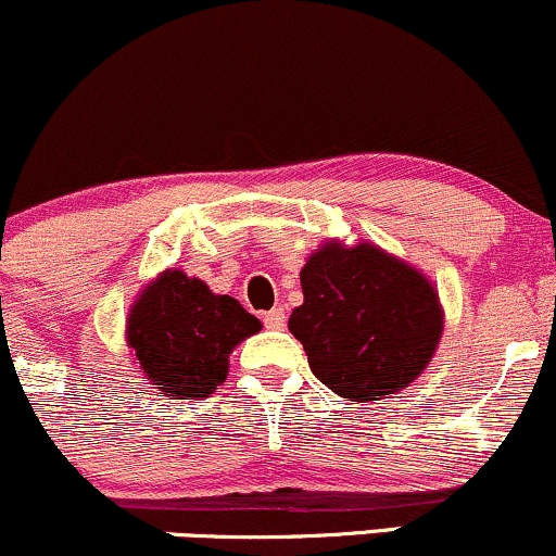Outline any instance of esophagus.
Wrapping results in <instances>:
<instances>
[{"label":"esophagus","mask_w":556,"mask_h":556,"mask_svg":"<svg viewBox=\"0 0 556 556\" xmlns=\"http://www.w3.org/2000/svg\"><path fill=\"white\" fill-rule=\"evenodd\" d=\"M285 319H288V314H285L282 306L266 311V314H264V325L268 329H282L285 327Z\"/></svg>","instance_id":"1"}]
</instances>
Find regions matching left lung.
I'll return each instance as SVG.
<instances>
[{
    "mask_svg": "<svg viewBox=\"0 0 556 556\" xmlns=\"http://www.w3.org/2000/svg\"><path fill=\"white\" fill-rule=\"evenodd\" d=\"M303 303L290 332L316 380L371 404L412 386L435 356L443 306L417 266L375 242L327 240L301 268Z\"/></svg>",
    "mask_w": 556,
    "mask_h": 556,
    "instance_id": "8db88e82",
    "label": "left lung"
}]
</instances>
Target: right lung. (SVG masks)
I'll return each instance as SVG.
<instances>
[{"label": "right lung", "mask_w": 556, "mask_h": 556, "mask_svg": "<svg viewBox=\"0 0 556 556\" xmlns=\"http://www.w3.org/2000/svg\"><path fill=\"white\" fill-rule=\"evenodd\" d=\"M261 321L203 279L166 268L144 285L126 316V348L150 386L163 395L192 401L227 380L229 353Z\"/></svg>", "instance_id": "right-lung-1"}]
</instances>
